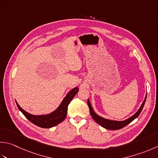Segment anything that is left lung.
Instances as JSON below:
<instances>
[{"instance_id":"1","label":"left lung","mask_w":158,"mask_h":158,"mask_svg":"<svg viewBox=\"0 0 158 158\" xmlns=\"http://www.w3.org/2000/svg\"><path fill=\"white\" fill-rule=\"evenodd\" d=\"M146 98H147V94L145 96L144 101L143 102L141 106L140 107V108H139L137 112H135L134 115L131 116V117H129V118L126 119L125 120H121V121L107 119V118H103V117H101L100 116H98V114L95 113L93 108H92L89 98L88 100V105L89 109V113H90V115L92 116V118L94 120V121L96 123H98V125H100L101 127H103L106 129H110V130H117V129H120L123 127H125L126 125H129V123L132 122L133 120L136 118L137 117L140 115V114L142 112V110H143V108L144 106L145 101H146Z\"/></svg>"}]
</instances>
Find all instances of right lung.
<instances>
[{"label":"right lung","instance_id":"obj_1","mask_svg":"<svg viewBox=\"0 0 158 158\" xmlns=\"http://www.w3.org/2000/svg\"><path fill=\"white\" fill-rule=\"evenodd\" d=\"M78 92V87H75V88L72 89L64 98L63 101H61V103L56 110L50 114H43V115H33V114L24 110L18 105L17 101H15V103H16L18 109L20 110V112L34 125L42 128H51L52 127L60 124L66 118L68 106H69L70 102L73 100V98Z\"/></svg>","mask_w":158,"mask_h":158}]
</instances>
